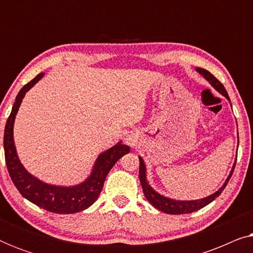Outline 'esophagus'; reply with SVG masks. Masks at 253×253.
Masks as SVG:
<instances>
[{
  "mask_svg": "<svg viewBox=\"0 0 253 253\" xmlns=\"http://www.w3.org/2000/svg\"><path fill=\"white\" fill-rule=\"evenodd\" d=\"M126 144L130 145V146H133V141L130 139V138H126Z\"/></svg>",
  "mask_w": 253,
  "mask_h": 253,
  "instance_id": "esophagus-1",
  "label": "esophagus"
}]
</instances>
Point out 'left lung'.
<instances>
[{
  "mask_svg": "<svg viewBox=\"0 0 253 253\" xmlns=\"http://www.w3.org/2000/svg\"><path fill=\"white\" fill-rule=\"evenodd\" d=\"M196 71L198 72L199 75H202L203 77L205 78L211 85H212V87L214 89H216V91L219 92L221 95H223L224 98H226L228 101L230 102L229 95H228L224 86L221 84V83L217 81V79L214 77V76L211 74L210 71H207L203 68H196ZM230 106H231V103H230ZM237 139H238V131H237ZM237 148H238V145H237ZM138 158H139V162H140L139 164V181H140L141 188H143L145 198H146L148 200V203H150L152 206H154L157 210L161 211V212H164V213H167V214H174V215H177V214H189V213L196 212V211L203 209V207L209 205L210 203H212L214 199L217 198V197L221 195V192L223 191V189L226 188L228 182H229L231 175H233L235 165H236V160H237V157H236V159H235V161H234L233 168H231V170L229 172V175H228L226 181H224V183L221 185V188L217 190V191H215L214 193H212V195L207 196V197H205V198H202V199L177 200V199L169 198V197H166L164 195H160V193H159L158 191H155V190L152 188L151 184L147 181L146 165H145L143 158L141 157H138Z\"/></svg>",
  "mask_w": 253,
  "mask_h": 253,
  "instance_id": "1",
  "label": "left lung"
}]
</instances>
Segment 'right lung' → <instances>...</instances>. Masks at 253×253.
Masks as SVG:
<instances>
[{
  "label": "right lung",
  "instance_id": "obj_1",
  "mask_svg": "<svg viewBox=\"0 0 253 253\" xmlns=\"http://www.w3.org/2000/svg\"><path fill=\"white\" fill-rule=\"evenodd\" d=\"M43 76V72L38 75L36 78L23 86L16 96L11 114L6 121L3 139L6 168L20 195L34 205L57 214L78 213L94 204L101 192L103 183L110 169L123 155L129 153L130 147L123 145L122 141H119L113 147L100 153L93 165L91 174L84 181L75 185L49 184L27 171L17 154L13 139V124L26 92H29Z\"/></svg>",
  "mask_w": 253,
  "mask_h": 253
}]
</instances>
